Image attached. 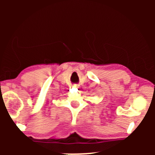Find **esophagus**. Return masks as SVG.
<instances>
[{
    "label": "esophagus",
    "mask_w": 155,
    "mask_h": 155,
    "mask_svg": "<svg viewBox=\"0 0 155 155\" xmlns=\"http://www.w3.org/2000/svg\"><path fill=\"white\" fill-rule=\"evenodd\" d=\"M74 87H77V88H79L80 87L79 85H78V84H74Z\"/></svg>",
    "instance_id": "34e87169"
}]
</instances>
